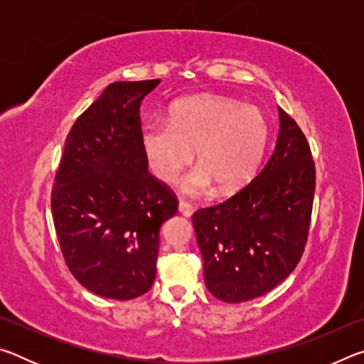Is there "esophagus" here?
Segmentation results:
<instances>
[{
  "mask_svg": "<svg viewBox=\"0 0 364 364\" xmlns=\"http://www.w3.org/2000/svg\"><path fill=\"white\" fill-rule=\"evenodd\" d=\"M178 210H180V213L184 215V217H191L194 212V207L186 200H180V204H178Z\"/></svg>",
  "mask_w": 364,
  "mask_h": 364,
  "instance_id": "1",
  "label": "esophagus"
}]
</instances>
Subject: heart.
Listing matches in <instances>:
<instances>
[{
	"instance_id": "obj_1",
	"label": "heart",
	"mask_w": 364,
	"mask_h": 364,
	"mask_svg": "<svg viewBox=\"0 0 364 364\" xmlns=\"http://www.w3.org/2000/svg\"><path fill=\"white\" fill-rule=\"evenodd\" d=\"M141 143L149 168L164 183H173L196 151L199 167L183 180L184 193L200 196L215 186L218 194H231L260 167L268 123L257 107L228 97H191L171 107L168 122L147 120Z\"/></svg>"
}]
</instances>
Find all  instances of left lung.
I'll return each instance as SVG.
<instances>
[{
  "instance_id": "8db88e82",
  "label": "left lung",
  "mask_w": 364,
  "mask_h": 364,
  "mask_svg": "<svg viewBox=\"0 0 364 364\" xmlns=\"http://www.w3.org/2000/svg\"><path fill=\"white\" fill-rule=\"evenodd\" d=\"M279 110V134L264 168L193 223L213 297L239 304L269 292L292 273L310 231L316 170L310 146L291 115Z\"/></svg>"
}]
</instances>
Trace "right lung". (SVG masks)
Wrapping results in <instances>:
<instances>
[{
	"mask_svg": "<svg viewBox=\"0 0 364 364\" xmlns=\"http://www.w3.org/2000/svg\"><path fill=\"white\" fill-rule=\"evenodd\" d=\"M159 83H110L67 134L51 191L65 264L80 284L106 299L149 291L160 226L178 210L173 191L147 170L141 143V101Z\"/></svg>",
	"mask_w": 364,
	"mask_h": 364,
	"instance_id": "right-lung-1",
	"label": "right lung"
}]
</instances>
